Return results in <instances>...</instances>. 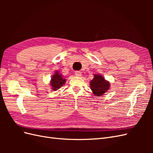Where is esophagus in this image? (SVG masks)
Listing matches in <instances>:
<instances>
[{
	"mask_svg": "<svg viewBox=\"0 0 153 153\" xmlns=\"http://www.w3.org/2000/svg\"><path fill=\"white\" fill-rule=\"evenodd\" d=\"M75 76H82V73H81L80 71H75Z\"/></svg>",
	"mask_w": 153,
	"mask_h": 153,
	"instance_id": "esophagus-1",
	"label": "esophagus"
}]
</instances>
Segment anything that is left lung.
<instances>
[{
    "mask_svg": "<svg viewBox=\"0 0 153 153\" xmlns=\"http://www.w3.org/2000/svg\"><path fill=\"white\" fill-rule=\"evenodd\" d=\"M110 83L100 75H94V78L91 82V89L97 96H102L109 89Z\"/></svg>",
    "mask_w": 153,
    "mask_h": 153,
    "instance_id": "obj_1",
    "label": "left lung"
}]
</instances>
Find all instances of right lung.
<instances>
[{
	"mask_svg": "<svg viewBox=\"0 0 153 153\" xmlns=\"http://www.w3.org/2000/svg\"><path fill=\"white\" fill-rule=\"evenodd\" d=\"M65 82L66 80L64 79L62 75H60L58 71H56L52 77L50 85H52L53 91H56L65 84Z\"/></svg>",
	"mask_w": 153,
	"mask_h": 153,
	"instance_id": "1",
	"label": "right lung"
}]
</instances>
